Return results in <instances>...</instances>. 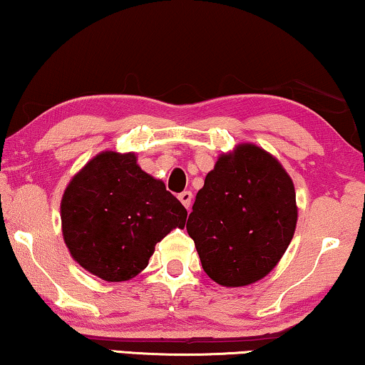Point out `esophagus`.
Instances as JSON below:
<instances>
[{"instance_id": "1", "label": "esophagus", "mask_w": 365, "mask_h": 365, "mask_svg": "<svg viewBox=\"0 0 365 365\" xmlns=\"http://www.w3.org/2000/svg\"><path fill=\"white\" fill-rule=\"evenodd\" d=\"M179 200H181V204L189 210L190 204H192V192H190V190H184V192L179 194Z\"/></svg>"}]
</instances>
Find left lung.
<instances>
[{
    "mask_svg": "<svg viewBox=\"0 0 365 365\" xmlns=\"http://www.w3.org/2000/svg\"><path fill=\"white\" fill-rule=\"evenodd\" d=\"M297 217L289 173L264 148L240 143L205 176L186 228L207 276L223 287H243L277 266Z\"/></svg>",
    "mask_w": 365,
    "mask_h": 365,
    "instance_id": "8db88e82",
    "label": "left lung"
}]
</instances>
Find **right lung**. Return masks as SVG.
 Listing matches in <instances>:
<instances>
[{
  "label": "right lung",
  "mask_w": 365,
  "mask_h": 365,
  "mask_svg": "<svg viewBox=\"0 0 365 365\" xmlns=\"http://www.w3.org/2000/svg\"><path fill=\"white\" fill-rule=\"evenodd\" d=\"M61 233L78 264L108 282L135 277L155 245L184 228L187 210L137 155L101 151L71 178L60 204Z\"/></svg>",
  "instance_id": "right-lung-1"
}]
</instances>
